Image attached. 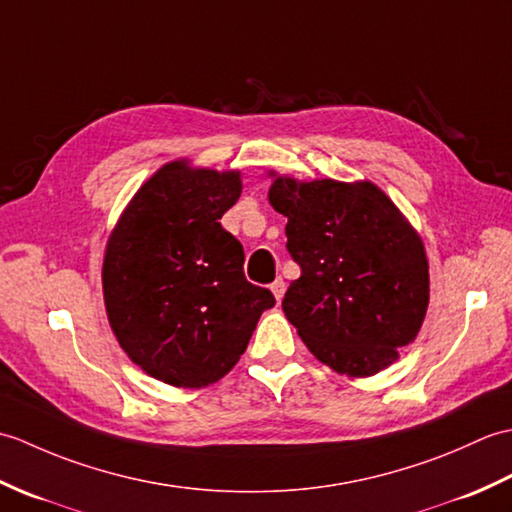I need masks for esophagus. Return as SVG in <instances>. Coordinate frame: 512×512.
I'll return each instance as SVG.
<instances>
[{
	"instance_id": "obj_1",
	"label": "esophagus",
	"mask_w": 512,
	"mask_h": 512,
	"mask_svg": "<svg viewBox=\"0 0 512 512\" xmlns=\"http://www.w3.org/2000/svg\"><path fill=\"white\" fill-rule=\"evenodd\" d=\"M270 290H273V295H275V299L277 301H281V299H284V292H286V284H284V279H275L273 281V286H270Z\"/></svg>"
}]
</instances>
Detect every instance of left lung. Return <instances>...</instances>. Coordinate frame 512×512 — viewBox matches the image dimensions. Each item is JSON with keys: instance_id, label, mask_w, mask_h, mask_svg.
Returning <instances> with one entry per match:
<instances>
[{"instance_id": "1", "label": "left lung", "mask_w": 512, "mask_h": 512, "mask_svg": "<svg viewBox=\"0 0 512 512\" xmlns=\"http://www.w3.org/2000/svg\"><path fill=\"white\" fill-rule=\"evenodd\" d=\"M268 178V202L288 217L286 246L301 266L281 301L301 341L350 378L396 363L429 308V262L416 228L369 180Z\"/></svg>"}]
</instances>
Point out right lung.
<instances>
[{
  "instance_id": "1",
  "label": "right lung",
  "mask_w": 512,
  "mask_h": 512,
  "mask_svg": "<svg viewBox=\"0 0 512 512\" xmlns=\"http://www.w3.org/2000/svg\"><path fill=\"white\" fill-rule=\"evenodd\" d=\"M242 173L171 160L143 182L112 228L103 299L118 345L145 374L184 389L224 378L273 292L244 277V248L220 217Z\"/></svg>"
}]
</instances>
